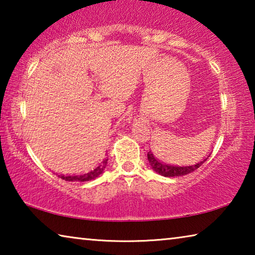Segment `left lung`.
<instances>
[{"mask_svg": "<svg viewBox=\"0 0 255 255\" xmlns=\"http://www.w3.org/2000/svg\"><path fill=\"white\" fill-rule=\"evenodd\" d=\"M209 157V155L207 156L204 161L201 162H198L195 165H189V166H176V165H171V164H166L162 161H159V159L155 156V155L150 152L147 153V158H148V162H149V165L152 166V169L156 172V173L161 174L163 176H166V178H173V176H182V175H187L189 173H191V172L196 171L197 169H199V167L204 164L207 158Z\"/></svg>", "mask_w": 255, "mask_h": 255, "instance_id": "8db88e82", "label": "left lung"}]
</instances>
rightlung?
<instances>
[{"instance_id":"1","label":"right lung","mask_w":255,"mask_h":255,"mask_svg":"<svg viewBox=\"0 0 255 255\" xmlns=\"http://www.w3.org/2000/svg\"><path fill=\"white\" fill-rule=\"evenodd\" d=\"M108 163V158H103L102 161L99 162L98 165H96L88 172H85L83 174H77V175H58L60 179L65 180V181H72V182H84V181H90V180H94L98 178L99 175L103 173L106 166Z\"/></svg>"}]
</instances>
